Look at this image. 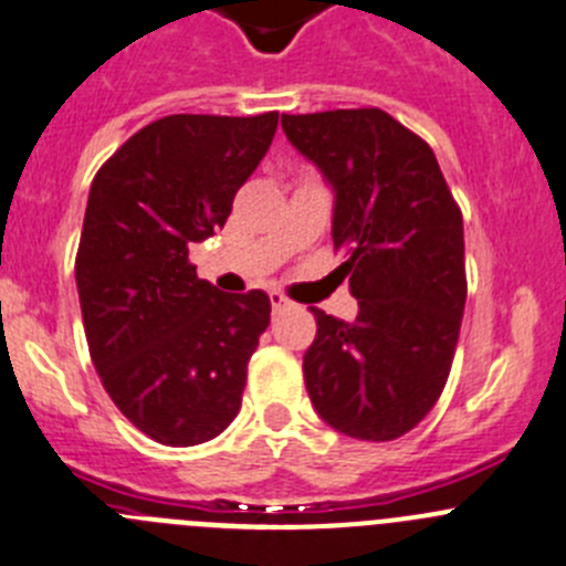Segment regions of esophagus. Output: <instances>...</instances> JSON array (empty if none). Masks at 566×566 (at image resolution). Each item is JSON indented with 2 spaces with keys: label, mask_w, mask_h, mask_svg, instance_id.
Masks as SVG:
<instances>
[{
  "label": "esophagus",
  "mask_w": 566,
  "mask_h": 566,
  "mask_svg": "<svg viewBox=\"0 0 566 566\" xmlns=\"http://www.w3.org/2000/svg\"><path fill=\"white\" fill-rule=\"evenodd\" d=\"M271 307H273V313H282V310H287V307H290L287 295L271 293Z\"/></svg>",
  "instance_id": "1"
}]
</instances>
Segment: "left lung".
Returning a JSON list of instances; mask_svg holds the SVG:
<instances>
[{
  "instance_id": "8db88e82",
  "label": "left lung",
  "mask_w": 566,
  "mask_h": 566,
  "mask_svg": "<svg viewBox=\"0 0 566 566\" xmlns=\"http://www.w3.org/2000/svg\"><path fill=\"white\" fill-rule=\"evenodd\" d=\"M282 128L335 192L332 240L360 304L355 321L313 310L307 394L343 436L394 441L450 377L467 304L461 209L430 145L385 111L282 114Z\"/></svg>"
}]
</instances>
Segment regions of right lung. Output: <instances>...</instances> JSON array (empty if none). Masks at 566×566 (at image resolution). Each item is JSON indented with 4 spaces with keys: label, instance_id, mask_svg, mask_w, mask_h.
Wrapping results in <instances>:
<instances>
[{
    "label": "right lung",
    "instance_id": "1",
    "mask_svg": "<svg viewBox=\"0 0 566 566\" xmlns=\"http://www.w3.org/2000/svg\"><path fill=\"white\" fill-rule=\"evenodd\" d=\"M276 125V111L164 116L92 181L75 259L88 352L125 419L167 447L211 441L234 421L271 324L268 293L198 279L189 248L223 229Z\"/></svg>",
    "mask_w": 566,
    "mask_h": 566
}]
</instances>
